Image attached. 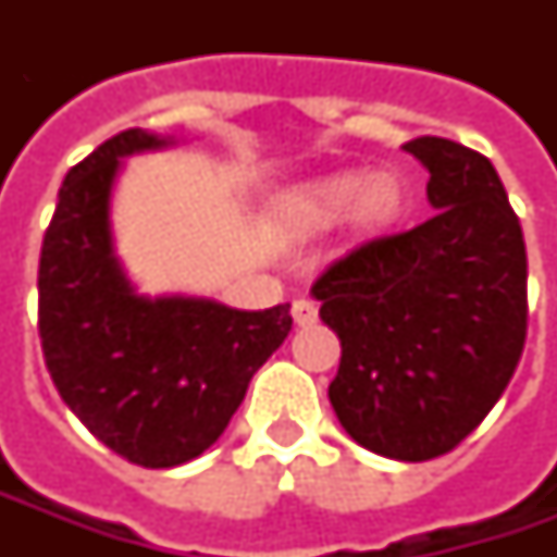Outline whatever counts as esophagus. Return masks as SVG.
Here are the masks:
<instances>
[{"mask_svg": "<svg viewBox=\"0 0 557 557\" xmlns=\"http://www.w3.org/2000/svg\"><path fill=\"white\" fill-rule=\"evenodd\" d=\"M290 315H294V322L304 329V325H312L315 319H319V307L312 304V300H294V307H290Z\"/></svg>", "mask_w": 557, "mask_h": 557, "instance_id": "esophagus-1", "label": "esophagus"}]
</instances>
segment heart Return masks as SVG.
Wrapping results in <instances>:
<instances>
[{
  "label": "heart",
  "mask_w": 557,
  "mask_h": 557,
  "mask_svg": "<svg viewBox=\"0 0 557 557\" xmlns=\"http://www.w3.org/2000/svg\"><path fill=\"white\" fill-rule=\"evenodd\" d=\"M347 213L359 232L387 228L403 213V185L391 173L369 180L362 173H334L290 188L278 201V223L294 235L329 232Z\"/></svg>",
  "instance_id": "b5f03b06"
}]
</instances>
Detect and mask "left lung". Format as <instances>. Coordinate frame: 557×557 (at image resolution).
Returning a JSON list of instances; mask_svg holds the SVG:
<instances>
[{
  "instance_id": "1",
  "label": "left lung",
  "mask_w": 557,
  "mask_h": 557,
  "mask_svg": "<svg viewBox=\"0 0 557 557\" xmlns=\"http://www.w3.org/2000/svg\"><path fill=\"white\" fill-rule=\"evenodd\" d=\"M437 210L356 247L310 294L341 337L329 399L344 431L396 461L456 449L508 387L527 334V250L496 166L459 141L403 145Z\"/></svg>"
}]
</instances>
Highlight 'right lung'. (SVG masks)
<instances>
[{"mask_svg":"<svg viewBox=\"0 0 557 557\" xmlns=\"http://www.w3.org/2000/svg\"><path fill=\"white\" fill-rule=\"evenodd\" d=\"M126 129L58 188L39 257V337L61 399L108 449L176 468L210 449L247 384L290 332V304L235 310L195 294H141L117 253L111 203L123 163L173 148Z\"/></svg>","mask_w":557,"mask_h":557,"instance_id":"right-lung-1","label":"right lung"}]
</instances>
